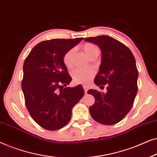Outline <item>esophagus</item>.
Masks as SVG:
<instances>
[{
  "label": "esophagus",
  "instance_id": "esophagus-1",
  "mask_svg": "<svg viewBox=\"0 0 157 157\" xmlns=\"http://www.w3.org/2000/svg\"><path fill=\"white\" fill-rule=\"evenodd\" d=\"M83 89H84L85 93L86 94V93H87V91H88V90H89V88H88L87 86H83Z\"/></svg>",
  "mask_w": 157,
  "mask_h": 157
}]
</instances>
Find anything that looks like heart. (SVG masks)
Segmentation results:
<instances>
[{
  "mask_svg": "<svg viewBox=\"0 0 157 157\" xmlns=\"http://www.w3.org/2000/svg\"><path fill=\"white\" fill-rule=\"evenodd\" d=\"M83 50L88 57L98 53V49L95 45L91 43L83 44ZM74 53V49H70L63 55V62L68 68L72 66V59ZM94 75V71L91 68H77L73 72L72 76L74 82L81 84H86L91 80Z\"/></svg>",
  "mask_w": 157,
  "mask_h": 157,
  "instance_id": "heart-1",
  "label": "heart"
}]
</instances>
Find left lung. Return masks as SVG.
<instances>
[{
	"label": "left lung",
	"mask_w": 157,
	"mask_h": 157,
	"mask_svg": "<svg viewBox=\"0 0 157 157\" xmlns=\"http://www.w3.org/2000/svg\"><path fill=\"white\" fill-rule=\"evenodd\" d=\"M84 40L97 45L101 51V63L94 83L101 89L106 85V93L90 89L88 94L95 98L89 107L91 117L104 125H113L129 112L137 94L136 61L130 49L108 36L86 38Z\"/></svg>",
	"instance_id": "obj_1"
}]
</instances>
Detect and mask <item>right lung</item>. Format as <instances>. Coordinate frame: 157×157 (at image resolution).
<instances>
[{
  "label": "right lung",
  "mask_w": 157,
  "mask_h": 157,
  "mask_svg": "<svg viewBox=\"0 0 157 157\" xmlns=\"http://www.w3.org/2000/svg\"><path fill=\"white\" fill-rule=\"evenodd\" d=\"M83 39H52L38 44L23 63L21 86L25 106L33 119L45 129L55 131L67 124L73 107L84 95L82 86L66 87L72 78L63 55Z\"/></svg>",
  "instance_id": "1"
}]
</instances>
